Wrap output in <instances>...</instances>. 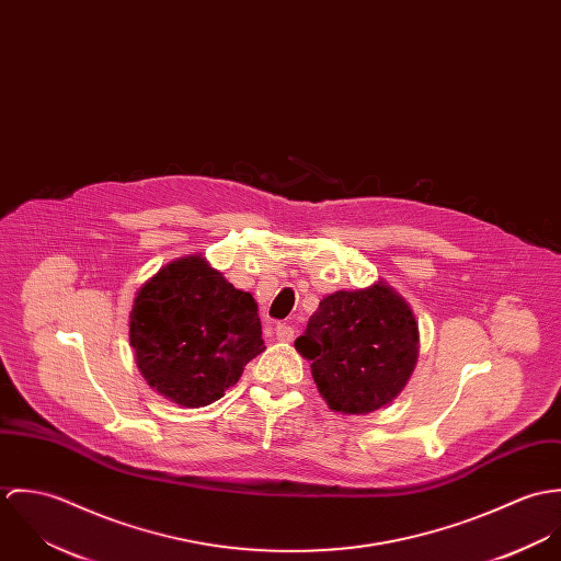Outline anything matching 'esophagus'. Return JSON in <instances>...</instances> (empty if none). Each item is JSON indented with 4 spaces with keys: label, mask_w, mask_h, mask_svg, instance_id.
Wrapping results in <instances>:
<instances>
[{
    "label": "esophagus",
    "mask_w": 561,
    "mask_h": 561,
    "mask_svg": "<svg viewBox=\"0 0 561 561\" xmlns=\"http://www.w3.org/2000/svg\"><path fill=\"white\" fill-rule=\"evenodd\" d=\"M294 334H296V330H294L291 325H285V323H278V325H276V339H278V341L289 343V341H294Z\"/></svg>",
    "instance_id": "esophagus-1"
}]
</instances>
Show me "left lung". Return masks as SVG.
I'll list each match as a JSON object with an SVG mask.
<instances>
[{"label": "left lung", "instance_id": "left-lung-1", "mask_svg": "<svg viewBox=\"0 0 561 561\" xmlns=\"http://www.w3.org/2000/svg\"><path fill=\"white\" fill-rule=\"evenodd\" d=\"M296 350L330 410L367 414L396 400L419 356V328L387 283L325 296Z\"/></svg>", "mask_w": 561, "mask_h": 561}]
</instances>
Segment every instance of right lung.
<instances>
[{
  "label": "right lung",
  "instance_id": "obj_1",
  "mask_svg": "<svg viewBox=\"0 0 561 561\" xmlns=\"http://www.w3.org/2000/svg\"><path fill=\"white\" fill-rule=\"evenodd\" d=\"M129 341L149 387L183 408L220 400L265 350L254 298L201 254L163 265L140 287Z\"/></svg>",
  "mask_w": 561,
  "mask_h": 561
}]
</instances>
